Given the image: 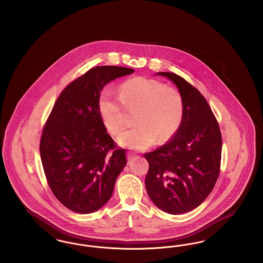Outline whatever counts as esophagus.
Instances as JSON below:
<instances>
[{
	"label": "esophagus",
	"instance_id": "obj_1",
	"mask_svg": "<svg viewBox=\"0 0 263 263\" xmlns=\"http://www.w3.org/2000/svg\"><path fill=\"white\" fill-rule=\"evenodd\" d=\"M135 157H137V155L135 153H133V152H128L127 153V159H128L129 162H131Z\"/></svg>",
	"mask_w": 263,
	"mask_h": 263
}]
</instances>
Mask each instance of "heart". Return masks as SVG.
<instances>
[{
  "label": "heart",
  "instance_id": "b5f03b06",
  "mask_svg": "<svg viewBox=\"0 0 263 263\" xmlns=\"http://www.w3.org/2000/svg\"><path fill=\"white\" fill-rule=\"evenodd\" d=\"M127 111H136L134 121L137 125L123 132L117 141L130 149L145 150L157 140L164 143L175 136L182 122L184 104L176 88L138 77L124 82L118 95L109 88L100 92V118L113 135L124 129Z\"/></svg>",
  "mask_w": 263,
  "mask_h": 263
}]
</instances>
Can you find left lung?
I'll return each mask as SVG.
<instances>
[{
  "instance_id": "1",
  "label": "left lung",
  "mask_w": 263,
  "mask_h": 263,
  "mask_svg": "<svg viewBox=\"0 0 263 263\" xmlns=\"http://www.w3.org/2000/svg\"><path fill=\"white\" fill-rule=\"evenodd\" d=\"M174 82L184 104L175 136L145 154L149 163L145 185L151 200L173 215L198 207L211 193L220 174L222 135L211 107L200 91L182 77L160 72Z\"/></svg>"
}]
</instances>
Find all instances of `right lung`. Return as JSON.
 <instances>
[{
	"label": "right lung",
	"instance_id": "obj_1",
	"mask_svg": "<svg viewBox=\"0 0 263 263\" xmlns=\"http://www.w3.org/2000/svg\"><path fill=\"white\" fill-rule=\"evenodd\" d=\"M133 72L118 66L91 68L63 89L43 128L39 150L47 182L74 212L100 209L127 163L126 150L116 148L100 118L99 98L106 84Z\"/></svg>",
	"mask_w": 263,
	"mask_h": 263
}]
</instances>
